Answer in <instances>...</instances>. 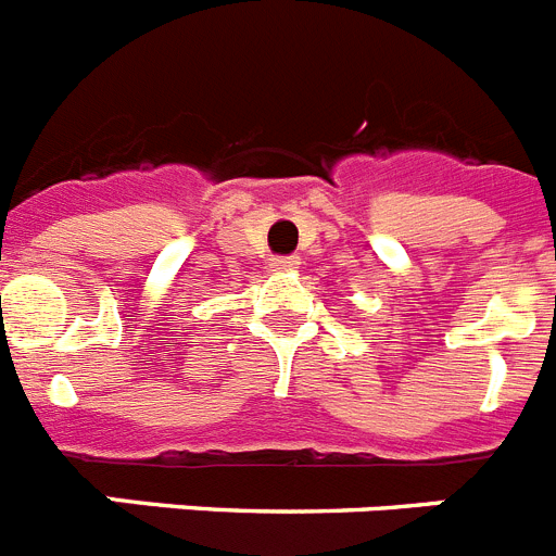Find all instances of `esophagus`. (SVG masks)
Here are the masks:
<instances>
[{
    "label": "esophagus",
    "mask_w": 556,
    "mask_h": 556,
    "mask_svg": "<svg viewBox=\"0 0 556 556\" xmlns=\"http://www.w3.org/2000/svg\"><path fill=\"white\" fill-rule=\"evenodd\" d=\"M271 268L274 271H293V268H299V257L296 254H288V257H274Z\"/></svg>",
    "instance_id": "esophagus-1"
}]
</instances>
